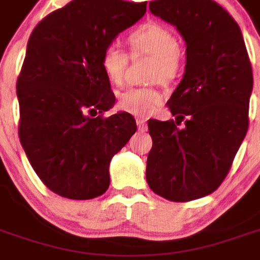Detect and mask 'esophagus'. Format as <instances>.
<instances>
[{"instance_id":"34e87169","label":"esophagus","mask_w":260,"mask_h":260,"mask_svg":"<svg viewBox=\"0 0 260 260\" xmlns=\"http://www.w3.org/2000/svg\"><path fill=\"white\" fill-rule=\"evenodd\" d=\"M136 124H138V129L142 131V132H145V131H147L146 119H143V118H138V119H136Z\"/></svg>"}]
</instances>
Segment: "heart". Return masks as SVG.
I'll list each match as a JSON object with an SVG mask.
<instances>
[{"mask_svg":"<svg viewBox=\"0 0 260 260\" xmlns=\"http://www.w3.org/2000/svg\"><path fill=\"white\" fill-rule=\"evenodd\" d=\"M131 55L138 54L150 55L152 62L149 67V78L161 82L174 79L181 67V50L175 36L169 27L156 22L143 23L129 33L126 39ZM128 64L126 54L115 46L104 48L100 65L106 78L111 83H121L125 68ZM163 103V94L153 86L129 87L118 94V107L122 111L138 117H147L157 110Z\"/></svg>","mask_w":260,"mask_h":260,"instance_id":"obj_1","label":"heart"}]
</instances>
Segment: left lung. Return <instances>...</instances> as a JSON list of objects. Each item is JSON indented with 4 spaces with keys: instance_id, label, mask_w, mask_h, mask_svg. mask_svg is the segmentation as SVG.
Here are the masks:
<instances>
[{
    "instance_id": "obj_1",
    "label": "left lung",
    "mask_w": 260,
    "mask_h": 260,
    "mask_svg": "<svg viewBox=\"0 0 260 260\" xmlns=\"http://www.w3.org/2000/svg\"><path fill=\"white\" fill-rule=\"evenodd\" d=\"M149 9L180 31L186 64L167 103L175 121L147 122L146 181L169 201H193L220 186L245 138L251 62L240 26L214 1L156 0Z\"/></svg>"
}]
</instances>
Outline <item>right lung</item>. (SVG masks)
Segmentation results:
<instances>
[{
    "instance_id": "1",
    "label": "right lung",
    "mask_w": 260,
    "mask_h": 260,
    "mask_svg": "<svg viewBox=\"0 0 260 260\" xmlns=\"http://www.w3.org/2000/svg\"><path fill=\"white\" fill-rule=\"evenodd\" d=\"M146 12V3L74 0L31 31L16 82L19 139L48 189L68 199H93L110 185L114 154L136 132L119 111L100 65L104 48Z\"/></svg>"
}]
</instances>
